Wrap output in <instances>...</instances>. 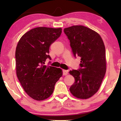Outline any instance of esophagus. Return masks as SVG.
<instances>
[{
  "label": "esophagus",
  "mask_w": 121,
  "mask_h": 121,
  "mask_svg": "<svg viewBox=\"0 0 121 121\" xmlns=\"http://www.w3.org/2000/svg\"><path fill=\"white\" fill-rule=\"evenodd\" d=\"M68 71L67 70H63V75H66L68 74Z\"/></svg>",
  "instance_id": "esophagus-1"
}]
</instances>
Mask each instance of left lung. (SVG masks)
I'll return each mask as SVG.
<instances>
[{"label": "left lung", "instance_id": "obj_1", "mask_svg": "<svg viewBox=\"0 0 121 121\" xmlns=\"http://www.w3.org/2000/svg\"><path fill=\"white\" fill-rule=\"evenodd\" d=\"M64 32L74 56L81 58L80 68L69 72L75 79L70 91L78 99L90 98L99 90L106 70L104 42L100 35L84 26L65 28Z\"/></svg>", "mask_w": 121, "mask_h": 121}]
</instances>
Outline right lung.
Listing matches in <instances>:
<instances>
[{
  "label": "right lung",
  "mask_w": 121,
  "mask_h": 121,
  "mask_svg": "<svg viewBox=\"0 0 121 121\" xmlns=\"http://www.w3.org/2000/svg\"><path fill=\"white\" fill-rule=\"evenodd\" d=\"M61 34V28L36 27L25 33L16 46V75L25 91L34 100L48 98L62 76L61 69L44 65L46 59H51L49 47Z\"/></svg>",
  "instance_id": "1"
}]
</instances>
